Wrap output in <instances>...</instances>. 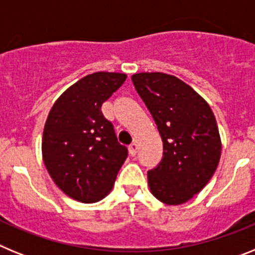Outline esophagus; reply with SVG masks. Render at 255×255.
<instances>
[{
    "mask_svg": "<svg viewBox=\"0 0 255 255\" xmlns=\"http://www.w3.org/2000/svg\"><path fill=\"white\" fill-rule=\"evenodd\" d=\"M129 153L132 155V157H134V155L138 153V144L135 143V141L129 145Z\"/></svg>",
    "mask_w": 255,
    "mask_h": 255,
    "instance_id": "obj_1",
    "label": "esophagus"
}]
</instances>
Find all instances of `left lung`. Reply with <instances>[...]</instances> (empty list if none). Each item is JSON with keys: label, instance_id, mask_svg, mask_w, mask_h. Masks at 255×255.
<instances>
[{"label": "left lung", "instance_id": "8db88e82", "mask_svg": "<svg viewBox=\"0 0 255 255\" xmlns=\"http://www.w3.org/2000/svg\"><path fill=\"white\" fill-rule=\"evenodd\" d=\"M131 80L163 143L161 162L148 171L150 193L168 206L185 203L208 184L220 162L222 144L215 115L176 76L139 73Z\"/></svg>", "mask_w": 255, "mask_h": 255}]
</instances>
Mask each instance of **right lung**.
I'll return each instance as SVG.
<instances>
[{"instance_id": "right-lung-1", "label": "right lung", "mask_w": 255, "mask_h": 255, "mask_svg": "<svg viewBox=\"0 0 255 255\" xmlns=\"http://www.w3.org/2000/svg\"><path fill=\"white\" fill-rule=\"evenodd\" d=\"M126 80L125 74H89L52 106L42 138L49 176L70 198L96 203L111 191L128 157L101 107Z\"/></svg>"}]
</instances>
